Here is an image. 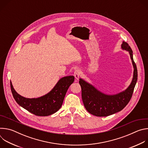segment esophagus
<instances>
[{"mask_svg": "<svg viewBox=\"0 0 148 148\" xmlns=\"http://www.w3.org/2000/svg\"><path fill=\"white\" fill-rule=\"evenodd\" d=\"M81 71L78 69L76 70L75 71H74V75L75 78V79L77 80H78L79 78V77L81 76Z\"/></svg>", "mask_w": 148, "mask_h": 148, "instance_id": "1", "label": "esophagus"}]
</instances>
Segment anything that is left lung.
I'll use <instances>...</instances> for the list:
<instances>
[{
  "label": "left lung",
  "instance_id": "8db88e82",
  "mask_svg": "<svg viewBox=\"0 0 148 148\" xmlns=\"http://www.w3.org/2000/svg\"><path fill=\"white\" fill-rule=\"evenodd\" d=\"M123 50L128 51L134 66V76L130 86L125 91L115 95H106L96 89L90 84L80 78L81 96L87 111L97 116H107L123 110L131 100L138 79V71L133 58V52L126 42L121 45Z\"/></svg>",
  "mask_w": 148,
  "mask_h": 148
}]
</instances>
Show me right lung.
I'll list each match as a JSON object with an SVG mask.
<instances>
[{
  "label": "right lung",
  "mask_w": 148,
  "mask_h": 148,
  "mask_svg": "<svg viewBox=\"0 0 148 148\" xmlns=\"http://www.w3.org/2000/svg\"><path fill=\"white\" fill-rule=\"evenodd\" d=\"M74 81L73 75L63 77L50 92L37 98H26L20 95L13 88L11 81L10 88L13 98L20 106L35 115L46 116L59 110L69 87Z\"/></svg>",
  "instance_id": "add662e5"
}]
</instances>
